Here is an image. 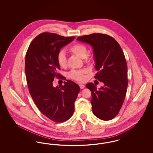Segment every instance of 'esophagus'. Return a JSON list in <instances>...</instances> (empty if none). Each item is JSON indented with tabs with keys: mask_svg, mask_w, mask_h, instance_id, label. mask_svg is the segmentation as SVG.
<instances>
[{
	"mask_svg": "<svg viewBox=\"0 0 153 153\" xmlns=\"http://www.w3.org/2000/svg\"><path fill=\"white\" fill-rule=\"evenodd\" d=\"M79 86H80L81 89H84V88H85V85H82V84H80Z\"/></svg>",
	"mask_w": 153,
	"mask_h": 153,
	"instance_id": "34e87169",
	"label": "esophagus"
}]
</instances>
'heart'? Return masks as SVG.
I'll return each instance as SVG.
<instances>
[{"label": "heart", "instance_id": "obj_1", "mask_svg": "<svg viewBox=\"0 0 153 153\" xmlns=\"http://www.w3.org/2000/svg\"><path fill=\"white\" fill-rule=\"evenodd\" d=\"M69 51L73 54L79 57L80 58H84V61L88 62L89 61V58L87 57L88 49L87 46L82 44L77 43L71 46ZM57 62L58 65L62 68H65L67 66V59L66 57L64 51H61L57 56ZM87 73V71L85 69L80 70H72L71 71L68 76L73 80L83 82L85 80V74Z\"/></svg>", "mask_w": 153, "mask_h": 153}]
</instances>
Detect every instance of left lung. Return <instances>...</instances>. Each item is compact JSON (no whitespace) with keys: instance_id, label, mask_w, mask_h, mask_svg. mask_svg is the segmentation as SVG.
I'll list each match as a JSON object with an SVG mask.
<instances>
[{"instance_id":"left-lung-1","label":"left lung","mask_w":153,"mask_h":153,"mask_svg":"<svg viewBox=\"0 0 153 153\" xmlns=\"http://www.w3.org/2000/svg\"><path fill=\"white\" fill-rule=\"evenodd\" d=\"M77 40L92 47L97 71L95 78L104 83L99 89L92 82L86 85L92 93L93 113L102 120H111L122 106L128 85L127 65L123 51L114 38L106 34L95 33L78 37Z\"/></svg>"}]
</instances>
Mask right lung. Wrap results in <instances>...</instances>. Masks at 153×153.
Listing matches in <instances>:
<instances>
[{"label": "right lung", "instance_id": "1", "mask_svg": "<svg viewBox=\"0 0 153 153\" xmlns=\"http://www.w3.org/2000/svg\"><path fill=\"white\" fill-rule=\"evenodd\" d=\"M74 38L41 33L31 42L26 54L25 69L30 94L42 114L55 122H65L72 117L80 91V87L71 80L64 81V85H53L55 76H61L57 73L58 54Z\"/></svg>", "mask_w": 153, "mask_h": 153}]
</instances>
